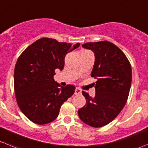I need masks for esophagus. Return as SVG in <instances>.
Wrapping results in <instances>:
<instances>
[{"mask_svg":"<svg viewBox=\"0 0 148 148\" xmlns=\"http://www.w3.org/2000/svg\"><path fill=\"white\" fill-rule=\"evenodd\" d=\"M80 93H81V90L80 88H76L75 90V94L78 95L80 94Z\"/></svg>","mask_w":148,"mask_h":148,"instance_id":"esophagus-1","label":"esophagus"}]
</instances>
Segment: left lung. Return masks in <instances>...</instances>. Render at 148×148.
I'll use <instances>...</instances> for the list:
<instances>
[{"mask_svg":"<svg viewBox=\"0 0 148 148\" xmlns=\"http://www.w3.org/2000/svg\"><path fill=\"white\" fill-rule=\"evenodd\" d=\"M82 47L94 53L90 75L97 81L94 97L82 92L86 103L77 113L84 123L97 128L110 123L124 108L131 87L132 68L124 52L112 42H87Z\"/></svg>","mask_w":148,"mask_h":148,"instance_id":"obj_1","label":"left lung"}]
</instances>
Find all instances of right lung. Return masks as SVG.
I'll return each mask as SVG.
<instances>
[{
    "mask_svg": "<svg viewBox=\"0 0 148 148\" xmlns=\"http://www.w3.org/2000/svg\"><path fill=\"white\" fill-rule=\"evenodd\" d=\"M80 46L54 39L42 38L28 47L18 58L14 70V90L20 109L30 121L45 124L55 120L62 103L75 87H63L53 76L62 71L65 57Z\"/></svg>",
    "mask_w": 148,
    "mask_h": 148,
    "instance_id": "add662e5",
    "label": "right lung"
}]
</instances>
